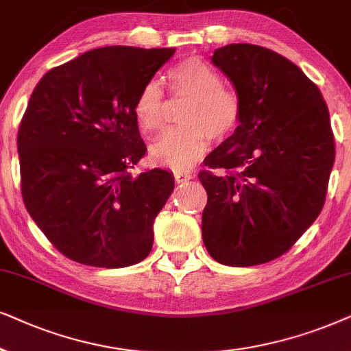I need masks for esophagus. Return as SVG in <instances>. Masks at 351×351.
<instances>
[{"label":"esophagus","mask_w":351,"mask_h":351,"mask_svg":"<svg viewBox=\"0 0 351 351\" xmlns=\"http://www.w3.org/2000/svg\"><path fill=\"white\" fill-rule=\"evenodd\" d=\"M191 178H193V175H189V173H183V171H176L175 173L176 183H184V181H188Z\"/></svg>","instance_id":"34e87169"}]
</instances>
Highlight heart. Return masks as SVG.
<instances>
[{
  "instance_id": "1",
  "label": "heart",
  "mask_w": 351,
  "mask_h": 351,
  "mask_svg": "<svg viewBox=\"0 0 351 351\" xmlns=\"http://www.w3.org/2000/svg\"><path fill=\"white\" fill-rule=\"evenodd\" d=\"M173 93L189 97L181 123L154 143L149 154L157 165L186 171L207 152L210 139H221L236 128L241 119V101L223 86L217 69L199 58L181 60L168 70ZM134 119L144 133L158 132L163 125V91L152 78L139 90L133 106Z\"/></svg>"
}]
</instances>
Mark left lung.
<instances>
[{
	"instance_id": "left-lung-1",
	"label": "left lung",
	"mask_w": 351,
	"mask_h": 351,
	"mask_svg": "<svg viewBox=\"0 0 351 351\" xmlns=\"http://www.w3.org/2000/svg\"><path fill=\"white\" fill-rule=\"evenodd\" d=\"M212 62L241 101L239 125L205 158L208 200L202 239L228 266L278 258L311 226L324 205L335 147L319 88L300 67L256 45H226Z\"/></svg>"
}]
</instances>
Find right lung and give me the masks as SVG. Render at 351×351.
<instances>
[{
    "mask_svg": "<svg viewBox=\"0 0 351 351\" xmlns=\"http://www.w3.org/2000/svg\"><path fill=\"white\" fill-rule=\"evenodd\" d=\"M175 48L106 46L51 69L32 93L17 134L27 212L67 258L125 268L149 255L154 219L175 178L133 176L144 154L134 99Z\"/></svg>",
    "mask_w": 351,
    "mask_h": 351,
    "instance_id": "1",
    "label": "right lung"
}]
</instances>
